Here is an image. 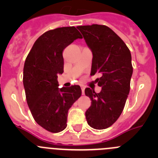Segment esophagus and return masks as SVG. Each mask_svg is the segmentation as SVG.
<instances>
[{
  "label": "esophagus",
  "mask_w": 158,
  "mask_h": 158,
  "mask_svg": "<svg viewBox=\"0 0 158 158\" xmlns=\"http://www.w3.org/2000/svg\"><path fill=\"white\" fill-rule=\"evenodd\" d=\"M81 89H82V95H84V94H85V87H84L83 85H82V86H81Z\"/></svg>",
  "instance_id": "34e87169"
}]
</instances>
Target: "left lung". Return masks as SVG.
<instances>
[{
  "mask_svg": "<svg viewBox=\"0 0 158 158\" xmlns=\"http://www.w3.org/2000/svg\"><path fill=\"white\" fill-rule=\"evenodd\" d=\"M77 28L92 49L90 75L98 73L102 76L95 80L102 87L99 93L85 89L91 99L85 118L92 128L106 129L118 120L125 107L133 73L131 55L124 41L109 27L92 24Z\"/></svg>",
  "mask_w": 158,
  "mask_h": 158,
  "instance_id": "left-lung-1",
  "label": "left lung"
}]
</instances>
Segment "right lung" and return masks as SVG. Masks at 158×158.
<instances>
[{"label": "right lung", "instance_id": "1", "mask_svg": "<svg viewBox=\"0 0 158 158\" xmlns=\"http://www.w3.org/2000/svg\"><path fill=\"white\" fill-rule=\"evenodd\" d=\"M78 38L82 36L75 27L48 30L36 40L25 60L27 102L36 123L52 133L66 128L68 111L82 95L79 85L59 89L57 80L63 73V49Z\"/></svg>", "mask_w": 158, "mask_h": 158}]
</instances>
